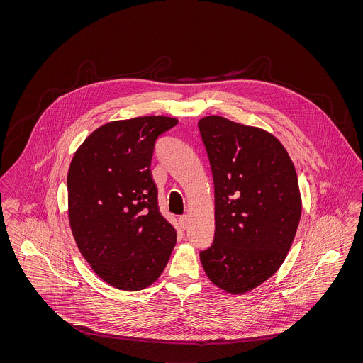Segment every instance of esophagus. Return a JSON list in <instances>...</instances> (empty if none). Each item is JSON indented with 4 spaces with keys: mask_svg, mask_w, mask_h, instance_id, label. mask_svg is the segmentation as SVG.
Instances as JSON below:
<instances>
[{
    "mask_svg": "<svg viewBox=\"0 0 363 363\" xmlns=\"http://www.w3.org/2000/svg\"><path fill=\"white\" fill-rule=\"evenodd\" d=\"M178 222H179L181 228H184V230H185V228L189 225V218H188V215H182V216H179Z\"/></svg>",
    "mask_w": 363,
    "mask_h": 363,
    "instance_id": "1",
    "label": "esophagus"
}]
</instances>
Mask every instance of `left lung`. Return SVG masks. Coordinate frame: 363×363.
<instances>
[{"mask_svg":"<svg viewBox=\"0 0 363 363\" xmlns=\"http://www.w3.org/2000/svg\"><path fill=\"white\" fill-rule=\"evenodd\" d=\"M199 129L215 186V235L200 259L215 286L247 293L291 247L302 212L296 172L281 143L259 128L208 116Z\"/></svg>","mask_w":363,"mask_h":363,"instance_id":"1","label":"left lung"}]
</instances>
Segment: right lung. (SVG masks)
Segmentation results:
<instances>
[{
	"instance_id": "right-lung-1",
	"label": "right lung",
	"mask_w": 363,
	"mask_h": 363,
	"mask_svg": "<svg viewBox=\"0 0 363 363\" xmlns=\"http://www.w3.org/2000/svg\"><path fill=\"white\" fill-rule=\"evenodd\" d=\"M178 121L151 116L113 121L79 147L68 172V215L77 247L110 286L138 291L163 272L177 231L159 212L151 160Z\"/></svg>"
}]
</instances>
